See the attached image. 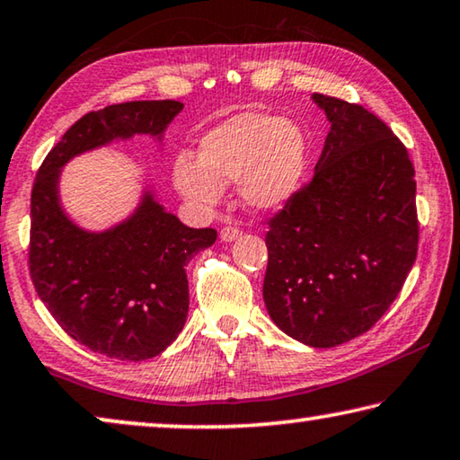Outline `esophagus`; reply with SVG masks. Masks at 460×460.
I'll use <instances>...</instances> for the list:
<instances>
[{
    "label": "esophagus",
    "instance_id": "34e87169",
    "mask_svg": "<svg viewBox=\"0 0 460 460\" xmlns=\"http://www.w3.org/2000/svg\"><path fill=\"white\" fill-rule=\"evenodd\" d=\"M240 234H243V230L236 228V226L228 224V226H224V228H222L220 238L224 240V243H232V240H236Z\"/></svg>",
    "mask_w": 460,
    "mask_h": 460
}]
</instances>
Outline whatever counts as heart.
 <instances>
[{
  "mask_svg": "<svg viewBox=\"0 0 460 460\" xmlns=\"http://www.w3.org/2000/svg\"><path fill=\"white\" fill-rule=\"evenodd\" d=\"M306 162V137L298 127L271 112L244 111L201 137L197 160H176L172 179L181 195L201 206H214L224 185L240 181L246 206L271 211L298 193Z\"/></svg>",
  "mask_w": 460,
  "mask_h": 460,
  "instance_id": "heart-1",
  "label": "heart"
}]
</instances>
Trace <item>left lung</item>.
Here are the masks:
<instances>
[{"mask_svg": "<svg viewBox=\"0 0 460 460\" xmlns=\"http://www.w3.org/2000/svg\"><path fill=\"white\" fill-rule=\"evenodd\" d=\"M331 129L314 176L270 220L263 300L310 348L372 329L397 298L420 240L407 147L359 104L313 94Z\"/></svg>", "mask_w": 460, "mask_h": 460, "instance_id": "8db88e82", "label": "left lung"}]
</instances>
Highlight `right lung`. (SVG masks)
I'll use <instances>...</instances> for the list:
<instances>
[{
  "label": "right lung",
  "instance_id": "1",
  "mask_svg": "<svg viewBox=\"0 0 460 460\" xmlns=\"http://www.w3.org/2000/svg\"><path fill=\"white\" fill-rule=\"evenodd\" d=\"M182 111L179 101H136L92 111L47 154L31 197L28 265L39 298L66 333L109 358L141 359L164 351L185 327V265L216 243L214 228H189L144 190L137 209L102 232L69 220L59 201L61 168L115 139L162 141Z\"/></svg>",
  "mask_w": 460,
  "mask_h": 460
}]
</instances>
